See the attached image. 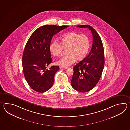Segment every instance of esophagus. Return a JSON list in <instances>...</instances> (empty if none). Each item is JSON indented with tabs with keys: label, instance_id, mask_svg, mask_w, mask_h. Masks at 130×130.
Masks as SVG:
<instances>
[{
	"label": "esophagus",
	"instance_id": "34e87169",
	"mask_svg": "<svg viewBox=\"0 0 130 130\" xmlns=\"http://www.w3.org/2000/svg\"><path fill=\"white\" fill-rule=\"evenodd\" d=\"M59 68H60V69H68V67H64V66H60V67H59Z\"/></svg>",
	"mask_w": 130,
	"mask_h": 130
}]
</instances>
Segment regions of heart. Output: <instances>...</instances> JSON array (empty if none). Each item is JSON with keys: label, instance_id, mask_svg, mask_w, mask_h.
<instances>
[{"label": "heart", "instance_id": "obj_1", "mask_svg": "<svg viewBox=\"0 0 130 130\" xmlns=\"http://www.w3.org/2000/svg\"><path fill=\"white\" fill-rule=\"evenodd\" d=\"M90 47V41L85 35L70 32L60 39V44L53 42L49 45L51 54L58 57L62 54L63 49L66 50V56L56 62L57 65L69 66L76 61H81L86 58Z\"/></svg>", "mask_w": 130, "mask_h": 130}]
</instances>
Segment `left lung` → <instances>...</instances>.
<instances>
[{
	"mask_svg": "<svg viewBox=\"0 0 130 130\" xmlns=\"http://www.w3.org/2000/svg\"><path fill=\"white\" fill-rule=\"evenodd\" d=\"M77 26L88 28L93 36L91 50L86 58L74 66L71 80L75 90L86 92L93 88L101 77L105 64L104 50L101 38L93 28L89 25Z\"/></svg>",
	"mask_w": 130,
	"mask_h": 130,
	"instance_id": "8db88e82",
	"label": "left lung"
}]
</instances>
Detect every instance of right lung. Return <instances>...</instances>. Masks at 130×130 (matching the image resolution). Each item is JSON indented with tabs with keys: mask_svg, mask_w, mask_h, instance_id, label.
Here are the masks:
<instances>
[{
	"mask_svg": "<svg viewBox=\"0 0 130 130\" xmlns=\"http://www.w3.org/2000/svg\"><path fill=\"white\" fill-rule=\"evenodd\" d=\"M68 26H42L33 32L27 42L23 54L22 66L25 78L34 91L43 93L53 86L59 66L46 69L52 62L49 45L53 36Z\"/></svg>",
	"mask_w": 130,
	"mask_h": 130,
	"instance_id": "right-lung-1",
	"label": "right lung"
}]
</instances>
